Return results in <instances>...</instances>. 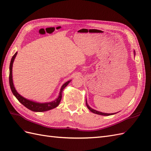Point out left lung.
<instances>
[{
	"mask_svg": "<svg viewBox=\"0 0 151 151\" xmlns=\"http://www.w3.org/2000/svg\"><path fill=\"white\" fill-rule=\"evenodd\" d=\"M134 55H135V51H134ZM86 106H87V107L89 109V111H91V112H93V113H95V114H100V115H103V116H110V115H113V114H116V113H109H109H101V112L96 111V110L93 109L91 108V107L89 106V105L87 104V100H86Z\"/></svg>",
	"mask_w": 151,
	"mask_h": 151,
	"instance_id": "1",
	"label": "left lung"
}]
</instances>
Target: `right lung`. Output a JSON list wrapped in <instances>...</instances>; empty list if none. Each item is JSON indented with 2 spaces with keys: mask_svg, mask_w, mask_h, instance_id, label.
I'll return each instance as SVG.
<instances>
[{
  "mask_svg": "<svg viewBox=\"0 0 151 151\" xmlns=\"http://www.w3.org/2000/svg\"><path fill=\"white\" fill-rule=\"evenodd\" d=\"M17 55V52H16L15 55L13 56V57L11 60V62H10V65H9V86H10V88H11L13 94H14L17 99L24 106H25L26 108H27L28 109H29L31 111H33L35 112H44V111H46L51 110L52 109H54L55 107H57L60 102L61 99H62V91L65 87L68 85V83L71 82V80L69 81H68L67 82H65L64 83L61 87L60 91L59 93V95L57 99L55 100L54 101H51V102H46V103H38L36 102V101H34L32 100H27L25 98L19 94L17 91H16L15 87H14L13 83V76H12V68H13V64L14 62V60H15L16 56Z\"/></svg>",
  "mask_w": 151,
  "mask_h": 151,
  "instance_id": "add662e5",
  "label": "right lung"
}]
</instances>
